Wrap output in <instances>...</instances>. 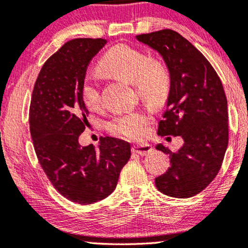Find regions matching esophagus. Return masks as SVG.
I'll return each mask as SVG.
<instances>
[{
  "label": "esophagus",
  "instance_id": "1",
  "mask_svg": "<svg viewBox=\"0 0 248 248\" xmlns=\"http://www.w3.org/2000/svg\"><path fill=\"white\" fill-rule=\"evenodd\" d=\"M134 153L140 154V155H146L148 153H151L153 151V147L148 144H135L133 147H131Z\"/></svg>",
  "mask_w": 248,
  "mask_h": 248
}]
</instances>
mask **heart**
<instances>
[{"label": "heart", "instance_id": "heart-1", "mask_svg": "<svg viewBox=\"0 0 248 248\" xmlns=\"http://www.w3.org/2000/svg\"><path fill=\"white\" fill-rule=\"evenodd\" d=\"M100 68L107 74L134 82L138 94L154 105L163 103L170 93L171 77L166 65L129 45H115L108 49L101 59ZM80 96L92 111H98L103 105L100 84L93 75L85 76ZM150 122L151 117L145 112L130 111L112 117L107 128L113 135L137 140L144 136Z\"/></svg>", "mask_w": 248, "mask_h": 248}]
</instances>
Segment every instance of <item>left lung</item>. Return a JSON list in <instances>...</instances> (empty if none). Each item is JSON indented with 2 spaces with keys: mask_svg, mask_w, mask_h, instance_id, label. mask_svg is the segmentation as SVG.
I'll use <instances>...</instances> for the list:
<instances>
[{
  "mask_svg": "<svg viewBox=\"0 0 248 248\" xmlns=\"http://www.w3.org/2000/svg\"><path fill=\"white\" fill-rule=\"evenodd\" d=\"M137 39L156 49L170 72L167 111L157 134L184 138L174 153L162 144L156 146L169 154L171 167L155 178V186L168 196L188 199L205 189L222 166L229 140L222 82L202 53L172 29L137 35Z\"/></svg>",
  "mask_w": 248,
  "mask_h": 248,
  "instance_id": "left-lung-1",
  "label": "left lung"
}]
</instances>
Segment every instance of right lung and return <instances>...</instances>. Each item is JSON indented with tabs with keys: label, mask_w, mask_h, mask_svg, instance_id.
Wrapping results in <instances>:
<instances>
[{
	"label": "right lung",
	"mask_w": 248,
	"mask_h": 248,
	"mask_svg": "<svg viewBox=\"0 0 248 248\" xmlns=\"http://www.w3.org/2000/svg\"><path fill=\"white\" fill-rule=\"evenodd\" d=\"M105 44L103 38H75L62 45L39 71L29 107L39 164L62 196L82 205L110 195L130 158V144L119 138H101L97 151L78 141L90 114L80 96L81 82Z\"/></svg>",
	"instance_id": "obj_1"
}]
</instances>
